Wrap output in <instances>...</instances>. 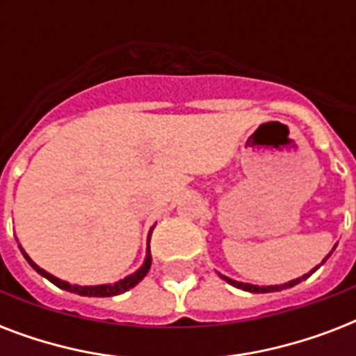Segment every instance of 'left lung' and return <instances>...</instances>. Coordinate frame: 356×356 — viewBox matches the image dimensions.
<instances>
[{
	"instance_id": "left-lung-1",
	"label": "left lung",
	"mask_w": 356,
	"mask_h": 356,
	"mask_svg": "<svg viewBox=\"0 0 356 356\" xmlns=\"http://www.w3.org/2000/svg\"><path fill=\"white\" fill-rule=\"evenodd\" d=\"M327 259H329V257H327ZM325 259V260H327ZM325 260H323V262H325ZM323 262H321V264H323ZM320 264V266H321ZM320 266H316L314 270L312 271H309V273H305L303 277H299V279H293V281H290V282H284V284H275V286H257V284H245V282H238V281H233V279H229V277H223V279H225V281L229 282V284H233V286H236V288H242V290H245V292H253V293H268V292H279V290H284V288H292V286H296V284H299V282L301 281H305V279H309L310 275H312V273H314L316 270H318V268H320Z\"/></svg>"
}]
</instances>
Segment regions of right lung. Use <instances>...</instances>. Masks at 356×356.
<instances>
[{
    "mask_svg": "<svg viewBox=\"0 0 356 356\" xmlns=\"http://www.w3.org/2000/svg\"><path fill=\"white\" fill-rule=\"evenodd\" d=\"M22 253H24L25 260H27V262L31 264V268L38 271L42 277H46L47 281H51L55 286H58L60 290H66V292L79 293V296H88V298H111V296H120V293L127 292V290H131L133 286H136V284H138V282L142 281L145 275H147V271H149V268H151V254H149V249H147V257H145L144 266H142L138 271H134L133 275L125 277V279H122V281H118V282H114V284H99V286H77V284H70V282H66V281H60V279H57V277H53L51 273H47V271L42 270L40 266H36L35 262H33L29 257H27V253H25L24 249H22Z\"/></svg>",
    "mask_w": 356,
    "mask_h": 356,
    "instance_id": "right-lung-1",
    "label": "right lung"
}]
</instances>
